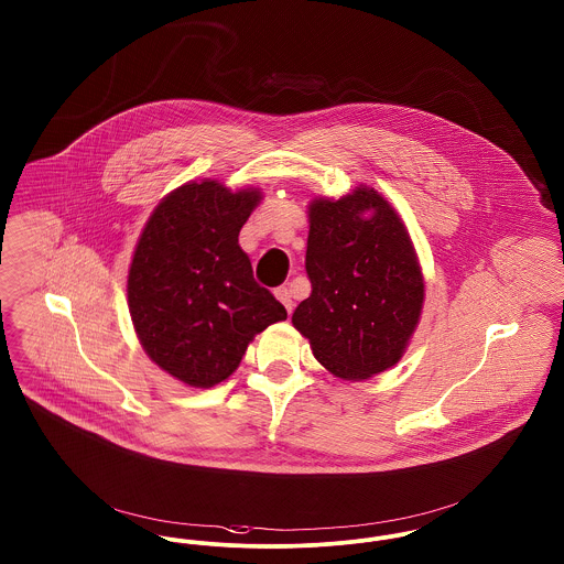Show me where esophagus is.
<instances>
[{
    "label": "esophagus",
    "mask_w": 564,
    "mask_h": 564,
    "mask_svg": "<svg viewBox=\"0 0 564 564\" xmlns=\"http://www.w3.org/2000/svg\"><path fill=\"white\" fill-rule=\"evenodd\" d=\"M275 297L282 301V305L289 310V314L293 312V305H295V301H293V293H291L286 286H280V289L275 291Z\"/></svg>",
    "instance_id": "1"
}]
</instances>
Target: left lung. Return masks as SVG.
I'll return each mask as SVG.
<instances>
[{
	"label": "left lung",
	"instance_id": "left-lung-1",
	"mask_svg": "<svg viewBox=\"0 0 564 564\" xmlns=\"http://www.w3.org/2000/svg\"><path fill=\"white\" fill-rule=\"evenodd\" d=\"M305 273L312 293L293 325L329 372L364 380L398 364L421 314L423 278L406 228L375 188L310 205Z\"/></svg>",
	"mask_w": 564,
	"mask_h": 564
}]
</instances>
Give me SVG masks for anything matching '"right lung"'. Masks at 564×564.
<instances>
[{
	"mask_svg": "<svg viewBox=\"0 0 564 564\" xmlns=\"http://www.w3.org/2000/svg\"><path fill=\"white\" fill-rule=\"evenodd\" d=\"M259 200L257 189L186 184L153 209L137 243L128 273L134 329L151 361L192 387L223 382L250 339L286 318L239 246Z\"/></svg>",
	"mask_w": 564,
	"mask_h": 564,
	"instance_id": "obj_1",
	"label": "right lung"
}]
</instances>
